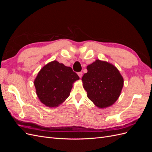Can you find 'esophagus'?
Segmentation results:
<instances>
[{"mask_svg": "<svg viewBox=\"0 0 152 152\" xmlns=\"http://www.w3.org/2000/svg\"><path fill=\"white\" fill-rule=\"evenodd\" d=\"M78 75H79V77L80 78H81V77H82V72H80L78 73Z\"/></svg>", "mask_w": 152, "mask_h": 152, "instance_id": "obj_1", "label": "esophagus"}]
</instances>
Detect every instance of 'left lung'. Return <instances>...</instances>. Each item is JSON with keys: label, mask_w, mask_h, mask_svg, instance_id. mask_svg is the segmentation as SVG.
Masks as SVG:
<instances>
[{"label": "left lung", "mask_w": 152, "mask_h": 152, "mask_svg": "<svg viewBox=\"0 0 152 152\" xmlns=\"http://www.w3.org/2000/svg\"><path fill=\"white\" fill-rule=\"evenodd\" d=\"M82 78L87 97L100 108L116 102L124 86V79L118 69L107 61L96 59L87 66Z\"/></svg>", "instance_id": "left-lung-1"}]
</instances>
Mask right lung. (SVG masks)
<instances>
[{"label":"right lung","instance_id":"obj_1","mask_svg":"<svg viewBox=\"0 0 152 152\" xmlns=\"http://www.w3.org/2000/svg\"><path fill=\"white\" fill-rule=\"evenodd\" d=\"M79 77L57 61L45 65L34 80L37 95L41 102L48 107H57L70 96L73 82Z\"/></svg>","mask_w":152,"mask_h":152}]
</instances>
